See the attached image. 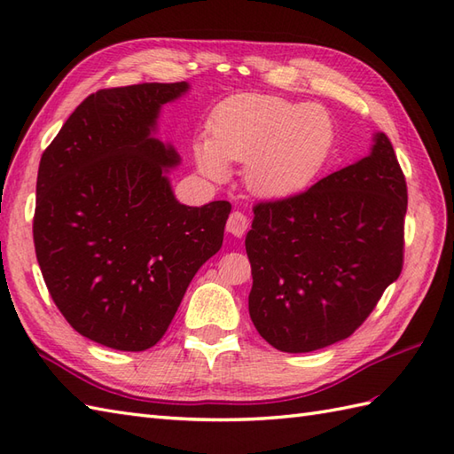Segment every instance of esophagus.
<instances>
[{
	"mask_svg": "<svg viewBox=\"0 0 454 454\" xmlns=\"http://www.w3.org/2000/svg\"><path fill=\"white\" fill-rule=\"evenodd\" d=\"M246 230H247V216L244 212L234 210L226 222V232L236 238H242L246 234Z\"/></svg>",
	"mask_w": 454,
	"mask_h": 454,
	"instance_id": "1",
	"label": "esophagus"
}]
</instances>
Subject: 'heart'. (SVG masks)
<instances>
[{
  "label": "heart",
  "mask_w": 454,
  "mask_h": 454,
  "mask_svg": "<svg viewBox=\"0 0 454 454\" xmlns=\"http://www.w3.org/2000/svg\"><path fill=\"white\" fill-rule=\"evenodd\" d=\"M208 140L195 144L199 169L208 179L228 177V163H246L254 195L285 200L320 177L335 148L333 121L320 105L275 95H236L208 121Z\"/></svg>",
  "instance_id": "1"
}]
</instances>
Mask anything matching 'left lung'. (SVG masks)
<instances>
[{"instance_id":"left-lung-1","label":"left lung","mask_w":454,"mask_h":454,"mask_svg":"<svg viewBox=\"0 0 454 454\" xmlns=\"http://www.w3.org/2000/svg\"><path fill=\"white\" fill-rule=\"evenodd\" d=\"M408 187L392 144L293 199L254 207L249 316L275 349L310 353L349 337L402 273Z\"/></svg>"}]
</instances>
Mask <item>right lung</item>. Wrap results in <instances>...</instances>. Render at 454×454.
<instances>
[{
	"label": "right lung",
	"instance_id": "obj_1",
	"mask_svg": "<svg viewBox=\"0 0 454 454\" xmlns=\"http://www.w3.org/2000/svg\"><path fill=\"white\" fill-rule=\"evenodd\" d=\"M187 82L91 93L41 158L33 238L54 304L75 332L117 351L156 345L200 265L224 239L228 200L187 207L153 137Z\"/></svg>",
	"mask_w": 454,
	"mask_h": 454
}]
</instances>
